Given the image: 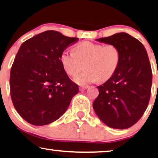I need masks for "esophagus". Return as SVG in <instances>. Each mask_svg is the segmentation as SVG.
Returning a JSON list of instances; mask_svg holds the SVG:
<instances>
[{"label":"esophagus","mask_w":158,"mask_h":158,"mask_svg":"<svg viewBox=\"0 0 158 158\" xmlns=\"http://www.w3.org/2000/svg\"><path fill=\"white\" fill-rule=\"evenodd\" d=\"M87 88H88L87 86H79V90L80 91H83V90L86 89Z\"/></svg>","instance_id":"1"}]
</instances>
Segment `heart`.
I'll use <instances>...</instances> for the list:
<instances>
[{
  "label": "heart",
  "instance_id": "b5f03b06",
  "mask_svg": "<svg viewBox=\"0 0 158 158\" xmlns=\"http://www.w3.org/2000/svg\"><path fill=\"white\" fill-rule=\"evenodd\" d=\"M60 61L65 72L69 76H76L84 68L86 69L74 79L80 85L111 78L118 68L120 53L116 46L102 45L90 41L77 44L75 52L64 50L60 56Z\"/></svg>",
  "mask_w": 158,
  "mask_h": 158
}]
</instances>
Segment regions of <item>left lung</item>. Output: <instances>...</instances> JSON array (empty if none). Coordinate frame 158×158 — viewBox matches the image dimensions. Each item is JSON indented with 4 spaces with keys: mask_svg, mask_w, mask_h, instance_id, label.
I'll list each match as a JSON object with an SVG mask.
<instances>
[{
    "mask_svg": "<svg viewBox=\"0 0 158 158\" xmlns=\"http://www.w3.org/2000/svg\"><path fill=\"white\" fill-rule=\"evenodd\" d=\"M97 41L116 46L120 61L114 75L97 86L93 108L110 127L129 128L141 118L150 101L152 74L148 53L139 40L126 33Z\"/></svg>",
    "mask_w": 158,
    "mask_h": 158,
    "instance_id": "8db88e82",
    "label": "left lung"
}]
</instances>
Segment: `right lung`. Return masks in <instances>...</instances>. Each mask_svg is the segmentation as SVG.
I'll return each mask as SVG.
<instances>
[{
  "label": "right lung",
  "mask_w": 158,
  "mask_h": 158,
  "mask_svg": "<svg viewBox=\"0 0 158 158\" xmlns=\"http://www.w3.org/2000/svg\"><path fill=\"white\" fill-rule=\"evenodd\" d=\"M79 41L56 31H46L24 41L10 69L13 106L22 118L36 126L61 117L79 92L60 61L61 54Z\"/></svg>",
  "instance_id": "add662e5"
}]
</instances>
